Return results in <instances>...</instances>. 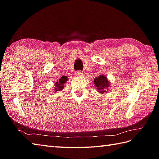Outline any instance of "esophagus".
I'll list each match as a JSON object with an SVG mask.
<instances>
[{"instance_id":"34e87169","label":"esophagus","mask_w":159,"mask_h":159,"mask_svg":"<svg viewBox=\"0 0 159 159\" xmlns=\"http://www.w3.org/2000/svg\"><path fill=\"white\" fill-rule=\"evenodd\" d=\"M76 75L77 76H83V72L82 71H78L76 72Z\"/></svg>"}]
</instances>
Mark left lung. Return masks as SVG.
I'll return each mask as SVG.
<instances>
[{"label": "left lung", "mask_w": 159, "mask_h": 159, "mask_svg": "<svg viewBox=\"0 0 159 159\" xmlns=\"http://www.w3.org/2000/svg\"><path fill=\"white\" fill-rule=\"evenodd\" d=\"M94 83H95V86H96V88L98 89V92L102 94L106 93L107 90H108V88L110 85L107 78L105 76H104L103 74L99 75V76L97 77L94 80Z\"/></svg>", "instance_id": "1"}]
</instances>
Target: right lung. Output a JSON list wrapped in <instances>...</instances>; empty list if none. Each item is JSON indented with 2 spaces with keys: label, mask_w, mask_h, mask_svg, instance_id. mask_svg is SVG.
Returning <instances> with one entry per match:
<instances>
[{
  "label": "right lung",
  "mask_w": 159,
  "mask_h": 159,
  "mask_svg": "<svg viewBox=\"0 0 159 159\" xmlns=\"http://www.w3.org/2000/svg\"><path fill=\"white\" fill-rule=\"evenodd\" d=\"M67 80V77L65 76H63L61 77V79H59V80H57L56 82L55 85V88H54V93L57 92V91H61V90L63 89L64 88V84L66 82Z\"/></svg>",
  "instance_id": "right-lung-1"
}]
</instances>
